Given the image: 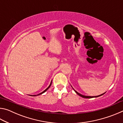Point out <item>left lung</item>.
I'll use <instances>...</instances> for the list:
<instances>
[{
  "label": "left lung",
  "instance_id": "1",
  "mask_svg": "<svg viewBox=\"0 0 123 123\" xmlns=\"http://www.w3.org/2000/svg\"><path fill=\"white\" fill-rule=\"evenodd\" d=\"M72 88H73V87H72ZM73 89H74V91L75 92V93H76L77 94L79 95V96H80V97H81L82 98H97V97H98L99 96H101V95H103L104 94H105V93H103V94H100V95H98V96H85V95H82V94H80V93H78V92H76L75 90V89L73 88Z\"/></svg>",
  "mask_w": 123,
  "mask_h": 123
}]
</instances>
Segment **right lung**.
I'll use <instances>...</instances> for the list:
<instances>
[{
  "instance_id": "add662e5",
  "label": "right lung",
  "mask_w": 123,
  "mask_h": 123,
  "mask_svg": "<svg viewBox=\"0 0 123 123\" xmlns=\"http://www.w3.org/2000/svg\"><path fill=\"white\" fill-rule=\"evenodd\" d=\"M51 82H52V81H51V83H50V84L49 85V86H48V87H47V88H46V89H45V90L44 91H43L42 92H41V93H39V94H37V95H31V96H33V97H35V96H37V95H41V94H43V93H44V92H46L47 90H48V89H49V87H50V86H51Z\"/></svg>"
}]
</instances>
